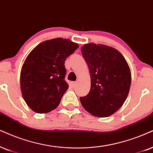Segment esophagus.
<instances>
[{
  "label": "esophagus",
  "instance_id": "34e87169",
  "mask_svg": "<svg viewBox=\"0 0 153 153\" xmlns=\"http://www.w3.org/2000/svg\"><path fill=\"white\" fill-rule=\"evenodd\" d=\"M71 84H72V86L73 87V88H74V87L77 85V82H75H75H72Z\"/></svg>",
  "mask_w": 153,
  "mask_h": 153
}]
</instances>
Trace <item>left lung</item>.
<instances>
[{
	"mask_svg": "<svg viewBox=\"0 0 153 153\" xmlns=\"http://www.w3.org/2000/svg\"><path fill=\"white\" fill-rule=\"evenodd\" d=\"M81 53L91 78L90 92L80 97L81 104L94 117H109L123 105L128 94L131 74L128 63L118 50L102 44H85Z\"/></svg>",
	"mask_w": 153,
	"mask_h": 153,
	"instance_id": "1",
	"label": "left lung"
}]
</instances>
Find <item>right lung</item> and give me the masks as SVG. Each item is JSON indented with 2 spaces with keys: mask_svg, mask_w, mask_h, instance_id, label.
Returning a JSON list of instances; mask_svg holds the SVG:
<instances>
[{
  "mask_svg": "<svg viewBox=\"0 0 153 153\" xmlns=\"http://www.w3.org/2000/svg\"><path fill=\"white\" fill-rule=\"evenodd\" d=\"M71 40H46L30 52L22 65L20 88L27 105L36 113L55 109L68 89L65 61L78 48Z\"/></svg>",
  "mask_w": 153,
  "mask_h": 153,
  "instance_id": "add662e5",
  "label": "right lung"
}]
</instances>
